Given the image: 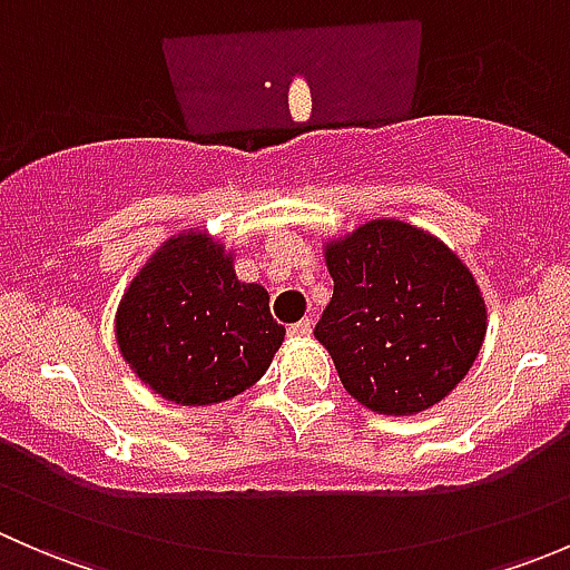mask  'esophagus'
<instances>
[{"label":"esophagus","instance_id":"obj_1","mask_svg":"<svg viewBox=\"0 0 570 570\" xmlns=\"http://www.w3.org/2000/svg\"><path fill=\"white\" fill-rule=\"evenodd\" d=\"M289 336L292 338H306V336H312V320H301V322H295V325H289Z\"/></svg>","mask_w":570,"mask_h":570}]
</instances>
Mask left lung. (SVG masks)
Wrapping results in <instances>:
<instances>
[{
  "instance_id": "obj_1",
  "label": "left lung",
  "mask_w": 570,
  "mask_h": 570,
  "mask_svg": "<svg viewBox=\"0 0 570 570\" xmlns=\"http://www.w3.org/2000/svg\"><path fill=\"white\" fill-rule=\"evenodd\" d=\"M333 297L314 327L353 400L413 416L455 392L480 355V284L435 234L377 217L322 243Z\"/></svg>"
}]
</instances>
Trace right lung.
<instances>
[{
	"instance_id": "add662e5",
	"label": "right lung",
	"mask_w": 570,
	"mask_h": 570,
	"mask_svg": "<svg viewBox=\"0 0 570 570\" xmlns=\"http://www.w3.org/2000/svg\"><path fill=\"white\" fill-rule=\"evenodd\" d=\"M234 248L184 228L148 256L115 312L120 358L176 405H215L256 386L284 344L262 284H245Z\"/></svg>"
}]
</instances>
